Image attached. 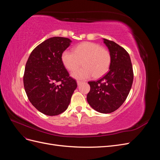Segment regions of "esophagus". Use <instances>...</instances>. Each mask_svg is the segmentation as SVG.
Here are the masks:
<instances>
[{"mask_svg":"<svg viewBox=\"0 0 160 160\" xmlns=\"http://www.w3.org/2000/svg\"><path fill=\"white\" fill-rule=\"evenodd\" d=\"M77 85H80L82 83H83V82L81 81H77Z\"/></svg>","mask_w":160,"mask_h":160,"instance_id":"esophagus-1","label":"esophagus"}]
</instances>
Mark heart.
<instances>
[{"label": "heart", "instance_id": "heart-1", "mask_svg": "<svg viewBox=\"0 0 160 160\" xmlns=\"http://www.w3.org/2000/svg\"><path fill=\"white\" fill-rule=\"evenodd\" d=\"M62 64L69 71H74L81 64L84 67L72 72L75 79L84 80L93 76L99 78L109 70L111 61L108 50L93 42H83L77 45L73 51L66 50L62 53Z\"/></svg>", "mask_w": 160, "mask_h": 160}]
</instances>
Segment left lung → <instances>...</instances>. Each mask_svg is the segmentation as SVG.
Wrapping results in <instances>:
<instances>
[{"instance_id":"1","label":"left lung","mask_w":160,"mask_h":160,"mask_svg":"<svg viewBox=\"0 0 160 160\" xmlns=\"http://www.w3.org/2000/svg\"><path fill=\"white\" fill-rule=\"evenodd\" d=\"M111 57L109 70L98 81H89L87 96L95 111L109 113L117 110L128 98L133 80V71L129 53L114 41L103 38Z\"/></svg>"}]
</instances>
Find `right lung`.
Returning a JSON list of instances; mask_svg holds the SVG:
<instances>
[{
    "label": "right lung",
    "instance_id": "right-lung-1",
    "mask_svg": "<svg viewBox=\"0 0 160 160\" xmlns=\"http://www.w3.org/2000/svg\"><path fill=\"white\" fill-rule=\"evenodd\" d=\"M71 42L61 37L48 38L33 49L27 61L24 88L32 105L45 115L64 112L77 87L61 60Z\"/></svg>",
    "mask_w": 160,
    "mask_h": 160
}]
</instances>
